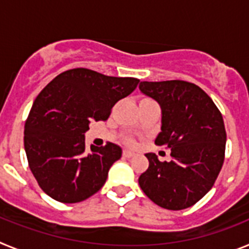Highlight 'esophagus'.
<instances>
[{
    "instance_id": "obj_1",
    "label": "esophagus",
    "mask_w": 249,
    "mask_h": 249,
    "mask_svg": "<svg viewBox=\"0 0 249 249\" xmlns=\"http://www.w3.org/2000/svg\"><path fill=\"white\" fill-rule=\"evenodd\" d=\"M135 156V152H132V151H128V149H124L123 151V157H126V158H131Z\"/></svg>"
}]
</instances>
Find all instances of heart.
I'll list each match as a JSON object with an SVG mask.
<instances>
[{
  "label": "heart",
  "instance_id": "obj_1",
  "mask_svg": "<svg viewBox=\"0 0 249 249\" xmlns=\"http://www.w3.org/2000/svg\"><path fill=\"white\" fill-rule=\"evenodd\" d=\"M124 143L128 144V146H133V144H135V141L131 140V138H127V140L124 141Z\"/></svg>",
  "mask_w": 249,
  "mask_h": 249
}]
</instances>
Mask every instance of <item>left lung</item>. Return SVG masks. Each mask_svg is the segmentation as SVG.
I'll list each match as a JSON object with an SVG mask.
<instances>
[{"label":"left lung","mask_w":249,"mask_h":249,"mask_svg":"<svg viewBox=\"0 0 249 249\" xmlns=\"http://www.w3.org/2000/svg\"><path fill=\"white\" fill-rule=\"evenodd\" d=\"M140 89L160 103L162 127L155 143L171 148L172 160L147 153L149 166L138 183L162 208H188L212 188L223 166L227 135L222 113L195 83L143 81Z\"/></svg>","instance_id":"obj_1"}]
</instances>
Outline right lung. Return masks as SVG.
<instances>
[{"label": "right lung", "mask_w": 249, "mask_h": 249, "mask_svg": "<svg viewBox=\"0 0 249 249\" xmlns=\"http://www.w3.org/2000/svg\"><path fill=\"white\" fill-rule=\"evenodd\" d=\"M140 80L73 68L51 81L35 100L25 123L28 166L41 190L62 203H77L97 193L112 164L122 156L117 144L86 148L92 122L106 121Z\"/></svg>", "instance_id": "add662e5"}]
</instances>
